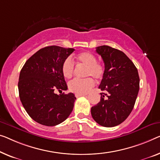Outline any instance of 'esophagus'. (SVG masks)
Masks as SVG:
<instances>
[{
  "label": "esophagus",
  "mask_w": 160,
  "mask_h": 160,
  "mask_svg": "<svg viewBox=\"0 0 160 160\" xmlns=\"http://www.w3.org/2000/svg\"><path fill=\"white\" fill-rule=\"evenodd\" d=\"M81 96H85V95H79V94H75V97L76 98H79V97H81Z\"/></svg>",
  "instance_id": "esophagus-1"
}]
</instances>
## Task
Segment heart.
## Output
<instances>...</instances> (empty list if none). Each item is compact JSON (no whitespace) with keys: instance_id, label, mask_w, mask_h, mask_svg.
Returning <instances> with one entry per match:
<instances>
[{"instance_id":"b5f03b06","label":"heart","mask_w":160,"mask_h":160,"mask_svg":"<svg viewBox=\"0 0 160 160\" xmlns=\"http://www.w3.org/2000/svg\"><path fill=\"white\" fill-rule=\"evenodd\" d=\"M76 59L81 65L86 66L85 76L93 77L95 80H100L103 78L105 73V67L103 64L98 62L96 57L90 52H82L78 54ZM75 65L71 57H68L63 62L62 65V72L65 78L72 77ZM95 82L92 78L85 79L75 78L71 80L68 84L69 90L76 94L83 95L87 93L94 87Z\"/></svg>"}]
</instances>
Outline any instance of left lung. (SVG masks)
I'll return each instance as SVG.
<instances>
[{"label":"left lung","mask_w":160,"mask_h":160,"mask_svg":"<svg viewBox=\"0 0 160 160\" xmlns=\"http://www.w3.org/2000/svg\"><path fill=\"white\" fill-rule=\"evenodd\" d=\"M105 65L99 88L101 101L91 108L92 118L102 126L113 127L132 111L139 90V77L134 64L120 50L103 45L96 47Z\"/></svg>","instance_id":"1"}]
</instances>
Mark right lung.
I'll list each match as a JSON object with an SVG mask.
<instances>
[{"mask_svg":"<svg viewBox=\"0 0 160 160\" xmlns=\"http://www.w3.org/2000/svg\"><path fill=\"white\" fill-rule=\"evenodd\" d=\"M74 51L72 48L46 47L33 54L21 69L18 83L21 103L30 117L40 124L58 125L72 111L75 95L55 92L68 90L62 65Z\"/></svg>","mask_w":160,"mask_h":160,"instance_id":"1","label":"right lung"}]
</instances>
